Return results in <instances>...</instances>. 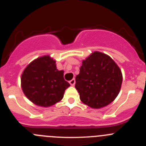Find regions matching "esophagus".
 <instances>
[{
  "label": "esophagus",
  "instance_id": "esophagus-1",
  "mask_svg": "<svg viewBox=\"0 0 146 146\" xmlns=\"http://www.w3.org/2000/svg\"><path fill=\"white\" fill-rule=\"evenodd\" d=\"M69 83H70V84L71 85V86H74L75 84H76V80L74 79V78H73L72 80H70V81H69Z\"/></svg>",
  "mask_w": 146,
  "mask_h": 146
}]
</instances>
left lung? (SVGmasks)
I'll return each instance as SVG.
<instances>
[{
  "label": "left lung",
  "mask_w": 146,
  "mask_h": 146,
  "mask_svg": "<svg viewBox=\"0 0 146 146\" xmlns=\"http://www.w3.org/2000/svg\"><path fill=\"white\" fill-rule=\"evenodd\" d=\"M122 78L121 70L113 60L106 54L95 51L82 60L75 87L84 104L100 109L116 98Z\"/></svg>",
  "instance_id": "left-lung-1"
}]
</instances>
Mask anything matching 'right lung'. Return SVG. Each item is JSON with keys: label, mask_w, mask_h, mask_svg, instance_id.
<instances>
[{"label": "right lung", "mask_w": 146, "mask_h": 146, "mask_svg": "<svg viewBox=\"0 0 146 146\" xmlns=\"http://www.w3.org/2000/svg\"><path fill=\"white\" fill-rule=\"evenodd\" d=\"M63 70H59L56 60L44 55L33 60L21 76L23 93L33 104L50 107L63 98L70 84L63 78Z\"/></svg>", "instance_id": "obj_1"}]
</instances>
